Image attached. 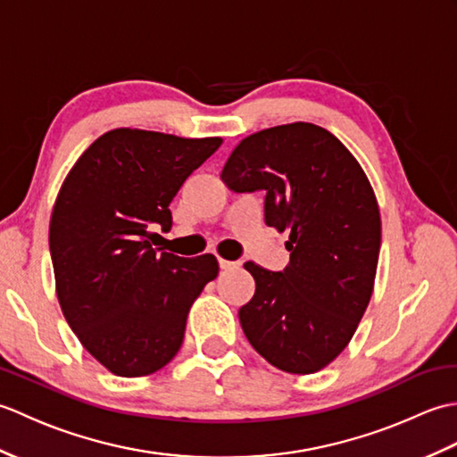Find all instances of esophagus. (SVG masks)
Listing matches in <instances>:
<instances>
[{
	"label": "esophagus",
	"mask_w": 457,
	"mask_h": 457,
	"mask_svg": "<svg viewBox=\"0 0 457 457\" xmlns=\"http://www.w3.org/2000/svg\"><path fill=\"white\" fill-rule=\"evenodd\" d=\"M220 267H221V269H234V267H237V263H236V261L220 259Z\"/></svg>",
	"instance_id": "obj_1"
}]
</instances>
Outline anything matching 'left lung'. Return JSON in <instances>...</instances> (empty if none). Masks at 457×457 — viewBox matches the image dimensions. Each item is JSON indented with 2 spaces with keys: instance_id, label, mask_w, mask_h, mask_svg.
Wrapping results in <instances>:
<instances>
[{
  "instance_id": "8db88e82",
  "label": "left lung",
  "mask_w": 457,
  "mask_h": 457,
  "mask_svg": "<svg viewBox=\"0 0 457 457\" xmlns=\"http://www.w3.org/2000/svg\"><path fill=\"white\" fill-rule=\"evenodd\" d=\"M234 192H265V221L288 231L285 270L247 261L255 295L239 308L249 344L280 371L329 365L353 337L373 295L381 213L361 164L314 123H287L241 139L223 164Z\"/></svg>"
}]
</instances>
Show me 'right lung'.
I'll return each instance as SVG.
<instances>
[{"label": "right lung", "instance_id": "obj_1", "mask_svg": "<svg viewBox=\"0 0 457 457\" xmlns=\"http://www.w3.org/2000/svg\"><path fill=\"white\" fill-rule=\"evenodd\" d=\"M221 137L120 128L104 133L66 174L48 226L58 304L96 361L120 377L159 371L179 353L194 300L218 259L151 245L169 231L170 202Z\"/></svg>", "mask_w": 457, "mask_h": 457}]
</instances>
